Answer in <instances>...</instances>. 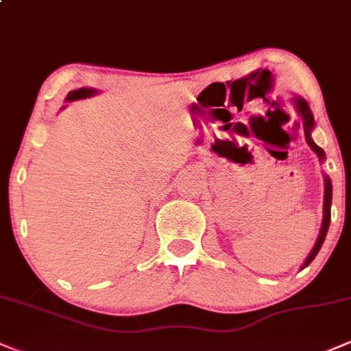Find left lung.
I'll return each instance as SVG.
<instances>
[{"mask_svg":"<svg viewBox=\"0 0 351 351\" xmlns=\"http://www.w3.org/2000/svg\"><path fill=\"white\" fill-rule=\"evenodd\" d=\"M293 104H295V108L297 112H299V115L302 117V122H304V132H305V140H307L308 147L312 148L313 152L317 153L318 160L320 162H324L325 160V152L322 150L318 145L313 142L312 140V130H313V115H312V110H310L307 100H304L302 97H295L293 100ZM330 208H332V181L327 175H325V198H324V221H322V228H320V234L317 237V243L313 245V249L310 251L308 257L305 259V263L302 264V269H305L307 265L312 263L313 259H315V256L320 251L322 244H324L325 237H327V231H328V226H330Z\"/></svg>","mask_w":351,"mask_h":351,"instance_id":"left-lung-1","label":"left lung"}]
</instances>
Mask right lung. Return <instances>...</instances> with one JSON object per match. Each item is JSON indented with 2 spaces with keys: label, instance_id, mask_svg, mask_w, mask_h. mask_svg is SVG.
Returning a JSON list of instances; mask_svg holds the SVG:
<instances>
[{
  "label": "right lung",
  "instance_id": "obj_1",
  "mask_svg": "<svg viewBox=\"0 0 351 351\" xmlns=\"http://www.w3.org/2000/svg\"><path fill=\"white\" fill-rule=\"evenodd\" d=\"M97 94V90L95 88H87V87H82V88H77V90H72L67 94V102H72V100H79V99H86V97H92V95Z\"/></svg>",
  "mask_w": 351,
  "mask_h": 351
}]
</instances>
